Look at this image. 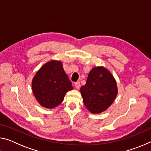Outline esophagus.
Returning a JSON list of instances; mask_svg holds the SVG:
<instances>
[{
    "label": "esophagus",
    "instance_id": "34e87169",
    "mask_svg": "<svg viewBox=\"0 0 151 151\" xmlns=\"http://www.w3.org/2000/svg\"><path fill=\"white\" fill-rule=\"evenodd\" d=\"M75 87H76V89H77V90H78V89H79V88H80V86H81L80 82H76V83H75Z\"/></svg>",
    "mask_w": 151,
    "mask_h": 151
}]
</instances>
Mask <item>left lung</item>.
<instances>
[{
  "instance_id": "8db88e82",
  "label": "left lung",
  "mask_w": 151,
  "mask_h": 151,
  "mask_svg": "<svg viewBox=\"0 0 151 151\" xmlns=\"http://www.w3.org/2000/svg\"><path fill=\"white\" fill-rule=\"evenodd\" d=\"M86 108L93 114L101 113L115 100L118 88L112 73L103 66L93 68L86 85L80 88Z\"/></svg>"
}]
</instances>
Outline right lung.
I'll list each match as a JSON object with an SVG mask.
<instances>
[{
	"label": "right lung",
	"instance_id": "obj_1",
	"mask_svg": "<svg viewBox=\"0 0 151 151\" xmlns=\"http://www.w3.org/2000/svg\"><path fill=\"white\" fill-rule=\"evenodd\" d=\"M73 89L60 60H51L44 64L32 81V90L40 105L54 109L62 103L66 93Z\"/></svg>",
	"mask_w": 151,
	"mask_h": 151
}]
</instances>
